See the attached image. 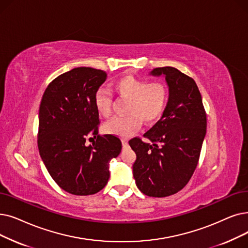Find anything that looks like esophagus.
I'll return each instance as SVG.
<instances>
[{
	"mask_svg": "<svg viewBox=\"0 0 248 248\" xmlns=\"http://www.w3.org/2000/svg\"><path fill=\"white\" fill-rule=\"evenodd\" d=\"M127 139H122V143H123V146L124 147H126L127 146Z\"/></svg>",
	"mask_w": 248,
	"mask_h": 248,
	"instance_id": "esophagus-1",
	"label": "esophagus"
}]
</instances>
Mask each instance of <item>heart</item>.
Returning <instances> with one entry per match:
<instances>
[{
	"instance_id": "obj_1",
	"label": "heart",
	"mask_w": 248,
	"mask_h": 248,
	"mask_svg": "<svg viewBox=\"0 0 248 248\" xmlns=\"http://www.w3.org/2000/svg\"><path fill=\"white\" fill-rule=\"evenodd\" d=\"M114 90L124 98H127L124 115L113 116L103 125L106 134L118 137H130L141 126L142 121L151 124L164 112L168 102V88L160 82H152L134 76H125L114 83ZM111 93L99 89L95 94L96 110L102 116L111 112Z\"/></svg>"
}]
</instances>
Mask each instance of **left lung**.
Masks as SVG:
<instances>
[{
  "label": "left lung",
  "mask_w": 248,
  "mask_h": 248,
  "mask_svg": "<svg viewBox=\"0 0 248 248\" xmlns=\"http://www.w3.org/2000/svg\"><path fill=\"white\" fill-rule=\"evenodd\" d=\"M152 76H164L169 89L166 108L144 137L134 138L133 174L144 195L164 198L184 188L195 172L204 136L207 114L192 78L175 68H156Z\"/></svg>",
  "instance_id": "8db88e82"
}]
</instances>
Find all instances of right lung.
<instances>
[{"label":"right lung","mask_w":248,"mask_h":248,"mask_svg":"<svg viewBox=\"0 0 248 248\" xmlns=\"http://www.w3.org/2000/svg\"><path fill=\"white\" fill-rule=\"evenodd\" d=\"M107 75L80 67L60 75L46 89L39 106L37 145L57 185L72 195L89 196L109 179V161L122 151L121 140L98 135L94 97ZM91 135L92 145L85 144Z\"/></svg>","instance_id":"right-lung-1"}]
</instances>
